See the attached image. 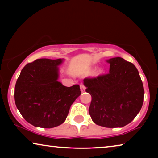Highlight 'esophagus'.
I'll list each match as a JSON object with an SVG mask.
<instances>
[{
  "instance_id": "34e87169",
  "label": "esophagus",
  "mask_w": 158,
  "mask_h": 158,
  "mask_svg": "<svg viewBox=\"0 0 158 158\" xmlns=\"http://www.w3.org/2000/svg\"><path fill=\"white\" fill-rule=\"evenodd\" d=\"M81 92L83 93V92H85V85H83V84H81Z\"/></svg>"
}]
</instances>
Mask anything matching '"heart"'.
<instances>
[{"instance_id": "1", "label": "heart", "mask_w": 158, "mask_h": 158, "mask_svg": "<svg viewBox=\"0 0 158 158\" xmlns=\"http://www.w3.org/2000/svg\"><path fill=\"white\" fill-rule=\"evenodd\" d=\"M101 72V70H98V73H100Z\"/></svg>"}]
</instances>
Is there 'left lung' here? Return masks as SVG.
<instances>
[{
  "instance_id": "1",
  "label": "left lung",
  "mask_w": 158,
  "mask_h": 158,
  "mask_svg": "<svg viewBox=\"0 0 158 158\" xmlns=\"http://www.w3.org/2000/svg\"><path fill=\"white\" fill-rule=\"evenodd\" d=\"M109 73L85 78V91L92 97L89 114L99 126H126L136 117L144 101V88L137 69L122 57L108 60Z\"/></svg>"
}]
</instances>
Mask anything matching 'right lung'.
<instances>
[{
    "mask_svg": "<svg viewBox=\"0 0 158 158\" xmlns=\"http://www.w3.org/2000/svg\"><path fill=\"white\" fill-rule=\"evenodd\" d=\"M63 59H38L22 69L14 88L17 109L36 127L62 124L71 105L81 94L79 85L66 87L57 81Z\"/></svg>",
    "mask_w": 158,
    "mask_h": 158,
    "instance_id": "1",
    "label": "right lung"
}]
</instances>
